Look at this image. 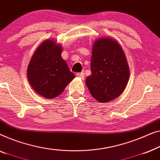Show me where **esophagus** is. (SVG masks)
Instances as JSON below:
<instances>
[{
    "instance_id": "esophagus-1",
    "label": "esophagus",
    "mask_w": 160,
    "mask_h": 160,
    "mask_svg": "<svg viewBox=\"0 0 160 160\" xmlns=\"http://www.w3.org/2000/svg\"><path fill=\"white\" fill-rule=\"evenodd\" d=\"M78 76V77H79V78H80L81 79H84V78H85V74H84V72H80V73H78L77 75H76Z\"/></svg>"
}]
</instances>
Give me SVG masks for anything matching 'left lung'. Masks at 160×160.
Returning a JSON list of instances; mask_svg holds the SVG:
<instances>
[{
	"label": "left lung",
	"mask_w": 160,
	"mask_h": 160,
	"mask_svg": "<svg viewBox=\"0 0 160 160\" xmlns=\"http://www.w3.org/2000/svg\"><path fill=\"white\" fill-rule=\"evenodd\" d=\"M91 71L85 83L92 96L102 103L118 98L129 78V67L120 44L111 38L96 40L92 50Z\"/></svg>",
	"instance_id": "1"
}]
</instances>
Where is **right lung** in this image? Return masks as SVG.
<instances>
[{"label":"right lung","mask_w":160,"mask_h":160,"mask_svg":"<svg viewBox=\"0 0 160 160\" xmlns=\"http://www.w3.org/2000/svg\"><path fill=\"white\" fill-rule=\"evenodd\" d=\"M60 45L48 40L35 51L28 68L31 86L44 98H53L64 91L75 76L61 57Z\"/></svg>","instance_id":"right-lung-1"}]
</instances>
